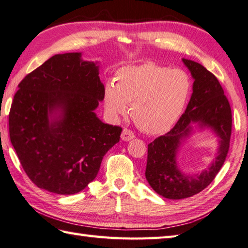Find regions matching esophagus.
<instances>
[{
    "label": "esophagus",
    "instance_id": "esophagus-1",
    "mask_svg": "<svg viewBox=\"0 0 248 248\" xmlns=\"http://www.w3.org/2000/svg\"><path fill=\"white\" fill-rule=\"evenodd\" d=\"M135 138L134 133L132 131H130L129 129H124L123 130V133H121V140H124V141H129L131 140H133Z\"/></svg>",
    "mask_w": 248,
    "mask_h": 248
}]
</instances>
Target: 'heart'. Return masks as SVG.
<instances>
[{
	"label": "heart",
	"instance_id": "b5f03b06",
	"mask_svg": "<svg viewBox=\"0 0 248 248\" xmlns=\"http://www.w3.org/2000/svg\"><path fill=\"white\" fill-rule=\"evenodd\" d=\"M192 91L191 78L181 69L147 62L116 72L115 84L104 87L105 110L114 119L128 113L150 134L170 131L182 115Z\"/></svg>",
	"mask_w": 248,
	"mask_h": 248
}]
</instances>
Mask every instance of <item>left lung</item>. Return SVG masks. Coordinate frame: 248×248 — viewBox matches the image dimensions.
I'll return each instance as SVG.
<instances>
[{"label":"left lung","mask_w":248,"mask_h":248,"mask_svg":"<svg viewBox=\"0 0 248 248\" xmlns=\"http://www.w3.org/2000/svg\"><path fill=\"white\" fill-rule=\"evenodd\" d=\"M182 62L194 80L191 99L175 127L148 145L145 172L152 189L168 199L191 197L213 181L227 156L232 124L230 105L217 78L196 62ZM204 129L218 138L217 155L200 173L183 172L177 165L178 151L192 135Z\"/></svg>","instance_id":"8db88e82"}]
</instances>
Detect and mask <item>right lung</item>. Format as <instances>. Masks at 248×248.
Instances as JSON below:
<instances>
[{
	"instance_id": "1",
	"label": "right lung",
	"mask_w": 248,
	"mask_h": 248,
	"mask_svg": "<svg viewBox=\"0 0 248 248\" xmlns=\"http://www.w3.org/2000/svg\"><path fill=\"white\" fill-rule=\"evenodd\" d=\"M99 62L81 52L56 54L18 85L9 112L10 141L37 186L60 195L81 192L97 177L121 128L102 123Z\"/></svg>"
}]
</instances>
